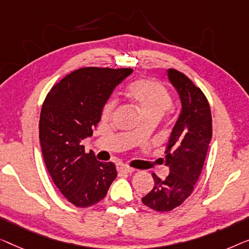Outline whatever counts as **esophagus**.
<instances>
[{"instance_id":"1","label":"esophagus","mask_w":249,"mask_h":249,"mask_svg":"<svg viewBox=\"0 0 249 249\" xmlns=\"http://www.w3.org/2000/svg\"><path fill=\"white\" fill-rule=\"evenodd\" d=\"M116 168H117L118 171H121V173L131 174V173H133V171H134V169H133V168L126 166V164H124V163H117L116 164Z\"/></svg>"}]
</instances>
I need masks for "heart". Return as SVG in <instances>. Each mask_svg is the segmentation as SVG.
<instances>
[{
	"mask_svg": "<svg viewBox=\"0 0 249 249\" xmlns=\"http://www.w3.org/2000/svg\"><path fill=\"white\" fill-rule=\"evenodd\" d=\"M127 96L141 111L142 117L157 115L161 117L173 105V99L167 89L150 79L136 80L127 88ZM116 101L110 99L105 105L103 118L107 120L113 113Z\"/></svg>",
	"mask_w": 249,
	"mask_h": 249,
	"instance_id": "heart-1",
	"label": "heart"
}]
</instances>
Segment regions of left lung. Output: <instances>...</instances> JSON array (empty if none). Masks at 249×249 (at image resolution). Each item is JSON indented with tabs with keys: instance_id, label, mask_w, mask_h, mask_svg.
Listing matches in <instances>:
<instances>
[{
	"instance_id": "8db88e82",
	"label": "left lung",
	"mask_w": 249,
	"mask_h": 249,
	"mask_svg": "<svg viewBox=\"0 0 249 249\" xmlns=\"http://www.w3.org/2000/svg\"><path fill=\"white\" fill-rule=\"evenodd\" d=\"M167 76L181 104L164 157L170 173L163 180L152 173L155 186L142 197L143 204L158 212L171 211L192 194L212 138L211 110L202 90L177 70L168 69Z\"/></svg>"
}]
</instances>
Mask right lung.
<instances>
[{
	"label": "right lung",
	"mask_w": 249,
	"mask_h": 249,
	"mask_svg": "<svg viewBox=\"0 0 249 249\" xmlns=\"http://www.w3.org/2000/svg\"><path fill=\"white\" fill-rule=\"evenodd\" d=\"M132 72L79 69L56 83L41 107L39 141L45 164L59 192L78 208L100 202L117 176L115 164L86 153L82 141L92 136L107 100Z\"/></svg>",
	"instance_id": "right-lung-1"
}]
</instances>
